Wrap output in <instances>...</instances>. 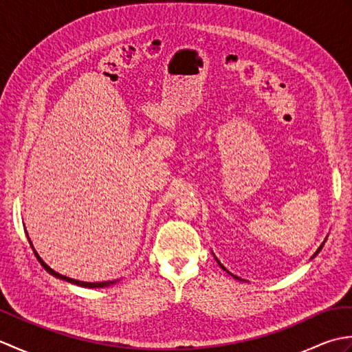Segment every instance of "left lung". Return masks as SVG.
Wrapping results in <instances>:
<instances>
[{"label":"left lung","mask_w":352,"mask_h":352,"mask_svg":"<svg viewBox=\"0 0 352 352\" xmlns=\"http://www.w3.org/2000/svg\"><path fill=\"white\" fill-rule=\"evenodd\" d=\"M322 246H324V243H322V245H320V246H319V250H318V251H316V254H318V252H319V251H320V250H322ZM316 254H315V256H316ZM216 261H218V263H219V260H218V258H216ZM219 266H221V267H222V269H226V267H223V266H222V265H221V263H219ZM236 278H237V276H236Z\"/></svg>","instance_id":"left-lung-1"}]
</instances>
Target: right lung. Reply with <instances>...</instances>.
I'll return each instance as SVG.
<instances>
[{"label":"right lung","instance_id":"add662e5","mask_svg":"<svg viewBox=\"0 0 352 352\" xmlns=\"http://www.w3.org/2000/svg\"><path fill=\"white\" fill-rule=\"evenodd\" d=\"M27 237H28V234H27ZM28 242H30V239H28ZM30 245H32V242H30ZM32 248H33V245H32ZM34 256H36V258L39 260V263L45 267V271L47 272H50L51 275H54V276H57V278H62V280H66V281H69V283H72V284H77V286H83V287H107V286H110V284H115L118 280H113V281H101V283H86V281H78V280H72V278H69V276H65V275H62V274H58V272H56L54 269H51L47 263H45V261L37 256V252L34 251Z\"/></svg>","mask_w":352,"mask_h":352}]
</instances>
